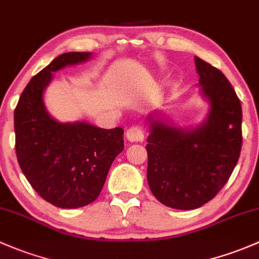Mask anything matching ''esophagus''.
Wrapping results in <instances>:
<instances>
[{
  "instance_id": "34e87169",
  "label": "esophagus",
  "mask_w": 259,
  "mask_h": 259,
  "mask_svg": "<svg viewBox=\"0 0 259 259\" xmlns=\"http://www.w3.org/2000/svg\"><path fill=\"white\" fill-rule=\"evenodd\" d=\"M125 137L132 143H138V141H143L145 139L143 129L140 126H132L126 130L125 133Z\"/></svg>"
}]
</instances>
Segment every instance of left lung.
Wrapping results in <instances>:
<instances>
[{"label": "left lung", "mask_w": 259, "mask_h": 259, "mask_svg": "<svg viewBox=\"0 0 259 259\" xmlns=\"http://www.w3.org/2000/svg\"><path fill=\"white\" fill-rule=\"evenodd\" d=\"M200 94L208 103L202 122L181 127L161 111L149 114L148 184L161 203L195 209L230 179L242 146V108L221 70L195 57Z\"/></svg>", "instance_id": "left-lung-1"}]
</instances>
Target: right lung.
<instances>
[{"instance_id": "obj_1", "label": "right lung", "mask_w": 259, "mask_h": 259, "mask_svg": "<svg viewBox=\"0 0 259 259\" xmlns=\"http://www.w3.org/2000/svg\"><path fill=\"white\" fill-rule=\"evenodd\" d=\"M92 57L91 52H68L54 58L27 84L15 109L22 172L40 197L61 208L83 207L97 200L114 159L124 149L121 127L61 122L46 108L45 92L53 73Z\"/></svg>"}]
</instances>
